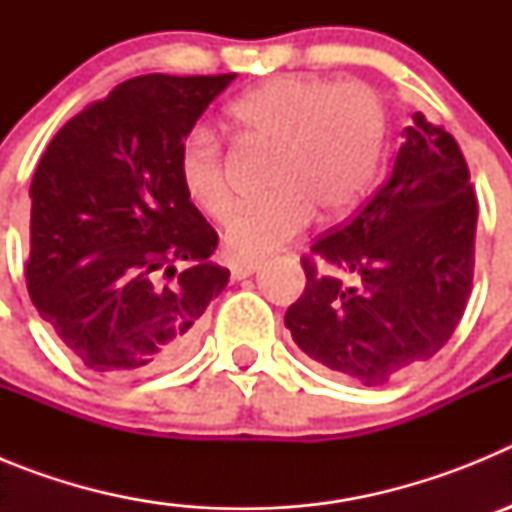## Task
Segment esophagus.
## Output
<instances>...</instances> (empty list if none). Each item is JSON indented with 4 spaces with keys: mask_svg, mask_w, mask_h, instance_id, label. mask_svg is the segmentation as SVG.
<instances>
[{
    "mask_svg": "<svg viewBox=\"0 0 512 512\" xmlns=\"http://www.w3.org/2000/svg\"><path fill=\"white\" fill-rule=\"evenodd\" d=\"M259 269H261L259 261H233V264H230V274H233V279H246L251 277V274H256Z\"/></svg>",
    "mask_w": 512,
    "mask_h": 512,
    "instance_id": "1",
    "label": "esophagus"
}]
</instances>
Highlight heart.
<instances>
[{
  "instance_id": "1",
  "label": "heart",
  "mask_w": 512,
  "mask_h": 512,
  "mask_svg": "<svg viewBox=\"0 0 512 512\" xmlns=\"http://www.w3.org/2000/svg\"><path fill=\"white\" fill-rule=\"evenodd\" d=\"M238 135L274 146L264 200L235 210L225 248L235 259H261L320 217L346 215L377 171L384 112L364 84H333L312 76H279L230 102ZM179 179L205 215L223 220L233 205L223 143L210 128H194L179 148Z\"/></svg>"
}]
</instances>
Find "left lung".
<instances>
[{
    "label": "left lung",
    "mask_w": 512,
    "mask_h": 512,
    "mask_svg": "<svg viewBox=\"0 0 512 512\" xmlns=\"http://www.w3.org/2000/svg\"><path fill=\"white\" fill-rule=\"evenodd\" d=\"M477 197L456 140L415 112L390 179L312 243L284 325L330 372L379 387L449 341L474 277Z\"/></svg>",
    "instance_id": "obj_1"
}]
</instances>
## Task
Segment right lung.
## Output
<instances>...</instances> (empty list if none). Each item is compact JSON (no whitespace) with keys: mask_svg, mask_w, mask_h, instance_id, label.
Instances as JSON below:
<instances>
[{"mask_svg":"<svg viewBox=\"0 0 512 512\" xmlns=\"http://www.w3.org/2000/svg\"><path fill=\"white\" fill-rule=\"evenodd\" d=\"M235 74H146L87 104L30 184L27 292L81 364L140 377L182 361L230 271L179 179V148Z\"/></svg>","mask_w":512,"mask_h":512,"instance_id":"obj_1","label":"right lung"}]
</instances>
